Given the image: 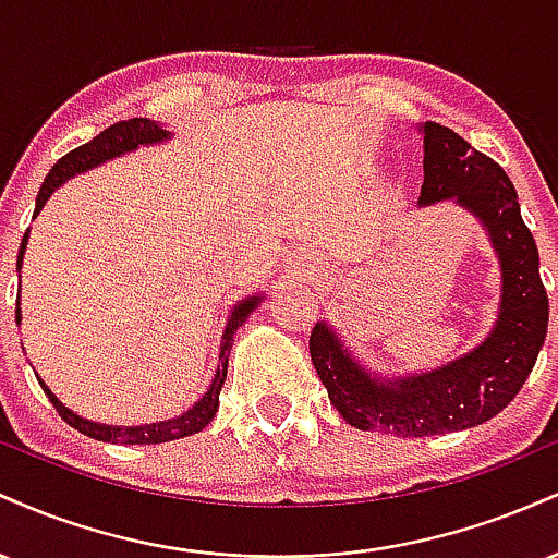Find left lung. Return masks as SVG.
I'll return each mask as SVG.
<instances>
[{"instance_id": "8db88e82", "label": "left lung", "mask_w": 558, "mask_h": 558, "mask_svg": "<svg viewBox=\"0 0 558 558\" xmlns=\"http://www.w3.org/2000/svg\"><path fill=\"white\" fill-rule=\"evenodd\" d=\"M420 131V207L448 198L477 217L501 265V310L488 338L464 356L393 380L369 375L328 323L315 325L310 354L332 407L356 430L396 438L466 430L496 417L533 373L548 330L537 246L509 175L451 128L425 123Z\"/></svg>"}]
</instances>
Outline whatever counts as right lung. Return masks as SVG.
Here are the masks:
<instances>
[{
    "instance_id": "obj_1",
    "label": "right lung",
    "mask_w": 558,
    "mask_h": 558,
    "mask_svg": "<svg viewBox=\"0 0 558 558\" xmlns=\"http://www.w3.org/2000/svg\"><path fill=\"white\" fill-rule=\"evenodd\" d=\"M170 136H172L170 131H165V128L155 123V120H146V118L120 120V123L110 125L107 131H101L99 136H94L92 141H88V144L68 151V155L62 157L52 170H49V175L44 178L41 191H38V196H36L34 217L41 213V207L47 204V198L52 196L54 191L60 189L65 181H70L73 175H81V172L99 168V165L107 162V159L123 157V155H128V151H136L138 146L162 144V141H168ZM25 243H28V233L23 235L21 252H17V270L23 267ZM262 299H265L262 293L259 296H246L233 306V312H230V317L226 323V330H222L220 364H217V373L213 377V383H209L207 393H204L202 399H198L194 407L189 409V412L178 414V417H172V420L151 422V425H133V427L101 425V422L86 420V417H81V414H75L73 409H68L65 403L57 399L52 390L47 388V383L36 375L38 386L44 388V393H47V399L52 401L57 414H60V417L65 420L70 427H75L78 433L88 435V438L105 440V444L151 446V444H168V440L185 438V435H194L198 430H204V427H207L217 414V407H220V390H222V383H226V375H228V354H230V349H233V336H235V330L246 323V317L257 310ZM15 319H17V325H21V299H17V306H15Z\"/></svg>"
}]
</instances>
